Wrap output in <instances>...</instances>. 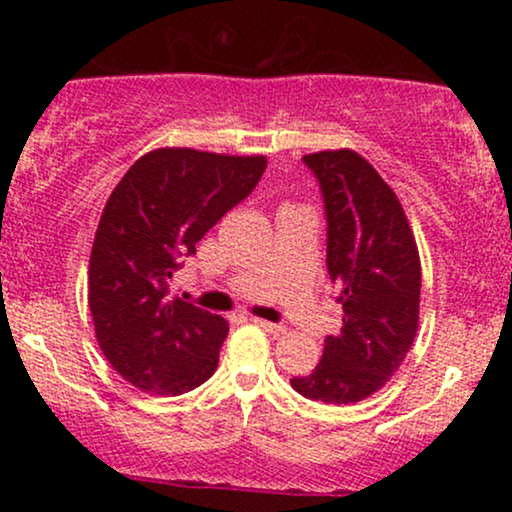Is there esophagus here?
Wrapping results in <instances>:
<instances>
[{"mask_svg":"<svg viewBox=\"0 0 512 512\" xmlns=\"http://www.w3.org/2000/svg\"><path fill=\"white\" fill-rule=\"evenodd\" d=\"M255 325H260L264 332L274 334V337H279V334H286V327L284 325H276V322H267V320H260V317H255Z\"/></svg>","mask_w":512,"mask_h":512,"instance_id":"1","label":"esophagus"}]
</instances>
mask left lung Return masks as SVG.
<instances>
[{
    "instance_id": "left-lung-1",
    "label": "left lung",
    "mask_w": 512,
    "mask_h": 512,
    "mask_svg": "<svg viewBox=\"0 0 512 512\" xmlns=\"http://www.w3.org/2000/svg\"><path fill=\"white\" fill-rule=\"evenodd\" d=\"M303 161L325 197L327 272L342 289L344 315L313 373L291 387L315 402L356 404L383 390L414 344L419 248L395 190L361 154L327 149Z\"/></svg>"
}]
</instances>
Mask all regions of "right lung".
Returning a JSON list of instances; mask_svg holds the SVG:
<instances>
[{
	"mask_svg": "<svg viewBox=\"0 0 512 512\" xmlns=\"http://www.w3.org/2000/svg\"><path fill=\"white\" fill-rule=\"evenodd\" d=\"M264 168L260 154L163 146L110 192L88 260V308L103 356L129 385L175 397L214 375L228 322L170 296V279Z\"/></svg>",
	"mask_w": 512,
	"mask_h": 512,
	"instance_id": "1",
	"label": "right lung"
}]
</instances>
